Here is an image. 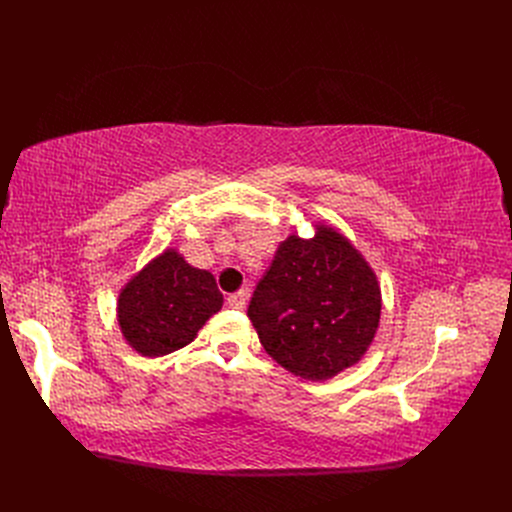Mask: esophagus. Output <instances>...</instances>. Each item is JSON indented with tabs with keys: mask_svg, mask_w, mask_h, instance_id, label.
Segmentation results:
<instances>
[{
	"mask_svg": "<svg viewBox=\"0 0 512 512\" xmlns=\"http://www.w3.org/2000/svg\"><path fill=\"white\" fill-rule=\"evenodd\" d=\"M228 305H230L232 309H245V305H247V292L240 290V292L230 294V297H228Z\"/></svg>",
	"mask_w": 512,
	"mask_h": 512,
	"instance_id": "1",
	"label": "esophagus"
}]
</instances>
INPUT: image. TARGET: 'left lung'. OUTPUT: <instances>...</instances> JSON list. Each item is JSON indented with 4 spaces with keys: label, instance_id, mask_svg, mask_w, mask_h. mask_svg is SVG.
<instances>
[{
    "label": "left lung",
    "instance_id": "8db88e82",
    "mask_svg": "<svg viewBox=\"0 0 512 512\" xmlns=\"http://www.w3.org/2000/svg\"><path fill=\"white\" fill-rule=\"evenodd\" d=\"M276 363L309 382H326L357 365L382 315L378 276L334 226L313 238L290 234L278 245L247 311Z\"/></svg>",
    "mask_w": 512,
    "mask_h": 512
}]
</instances>
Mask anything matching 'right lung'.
Here are the masks:
<instances>
[{"mask_svg":"<svg viewBox=\"0 0 512 512\" xmlns=\"http://www.w3.org/2000/svg\"><path fill=\"white\" fill-rule=\"evenodd\" d=\"M222 305L213 274L186 263L176 249H166L124 284L116 313L132 351L164 357L191 344Z\"/></svg>","mask_w":512,"mask_h":512,"instance_id":"right-lung-1","label":"right lung"}]
</instances>
